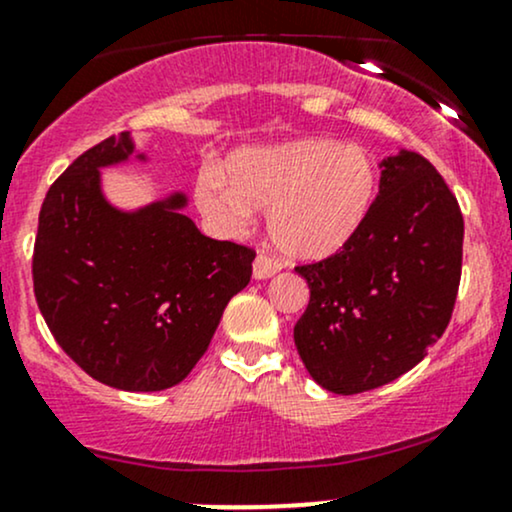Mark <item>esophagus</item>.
<instances>
[{
  "label": "esophagus",
  "instance_id": "34e87169",
  "mask_svg": "<svg viewBox=\"0 0 512 512\" xmlns=\"http://www.w3.org/2000/svg\"><path fill=\"white\" fill-rule=\"evenodd\" d=\"M279 269L281 262L272 255H264V252H260V255L255 257V262H252V276H255V279H269V276H274Z\"/></svg>",
  "mask_w": 512,
  "mask_h": 512
}]
</instances>
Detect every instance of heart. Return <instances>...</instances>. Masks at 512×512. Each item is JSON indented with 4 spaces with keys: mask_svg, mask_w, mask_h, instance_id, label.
Here are the masks:
<instances>
[{
    "mask_svg": "<svg viewBox=\"0 0 512 512\" xmlns=\"http://www.w3.org/2000/svg\"><path fill=\"white\" fill-rule=\"evenodd\" d=\"M377 193L379 169L365 147L300 138L233 155L229 183L205 174L197 202L226 226L248 224L252 207L269 209L276 248L298 260H324L357 236Z\"/></svg>",
    "mask_w": 512,
    "mask_h": 512,
    "instance_id": "heart-1",
    "label": "heart"
}]
</instances>
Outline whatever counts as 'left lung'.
I'll use <instances>...</instances> for the list:
<instances>
[{
  "label": "left lung",
  "instance_id": "1",
  "mask_svg": "<svg viewBox=\"0 0 512 512\" xmlns=\"http://www.w3.org/2000/svg\"><path fill=\"white\" fill-rule=\"evenodd\" d=\"M463 214L429 159L381 162L379 195L346 248L295 272L310 303L293 329L307 372L353 396L398 379L451 322L463 272Z\"/></svg>",
  "mask_w": 512,
  "mask_h": 512
}]
</instances>
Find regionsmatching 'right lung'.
Wrapping results in <instances>:
<instances>
[{"mask_svg":"<svg viewBox=\"0 0 512 512\" xmlns=\"http://www.w3.org/2000/svg\"><path fill=\"white\" fill-rule=\"evenodd\" d=\"M131 152L128 133L112 135L52 183L33 288L54 341L85 374L121 391H162L205 355L224 307L248 286L255 250L202 236L181 214V193L138 212L109 205L100 166Z\"/></svg>","mask_w":512,"mask_h":512,"instance_id":"right-lung-1","label":"right lung"}]
</instances>
